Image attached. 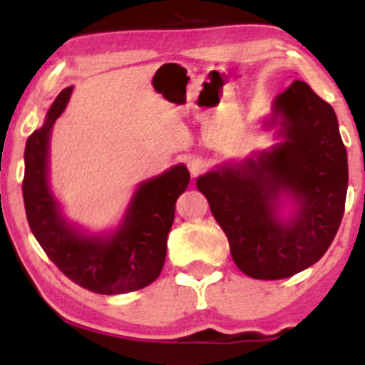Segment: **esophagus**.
Instances as JSON below:
<instances>
[{"mask_svg":"<svg viewBox=\"0 0 365 365\" xmlns=\"http://www.w3.org/2000/svg\"><path fill=\"white\" fill-rule=\"evenodd\" d=\"M187 166H188V171H190L192 177L195 178V177H199L200 173H204V170H206V161L199 156H190V158H187Z\"/></svg>","mask_w":365,"mask_h":365,"instance_id":"obj_1","label":"esophagus"}]
</instances>
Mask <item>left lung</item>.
I'll return each mask as SVG.
<instances>
[{"mask_svg": "<svg viewBox=\"0 0 365 365\" xmlns=\"http://www.w3.org/2000/svg\"><path fill=\"white\" fill-rule=\"evenodd\" d=\"M282 144L242 165H225L197 178L238 269L255 279H282L307 269L329 249L340 228L349 163L333 108L295 81L274 99ZM283 196L295 217L277 216Z\"/></svg>", "mask_w": 365, "mask_h": 365, "instance_id": "8db88e82", "label": "left lung"}]
</instances>
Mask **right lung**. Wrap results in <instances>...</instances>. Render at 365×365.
Masks as SVG:
<instances>
[{"label": "right lung", "instance_id": "right-lung-1", "mask_svg": "<svg viewBox=\"0 0 365 365\" xmlns=\"http://www.w3.org/2000/svg\"><path fill=\"white\" fill-rule=\"evenodd\" d=\"M72 89L58 94L44 125L25 145L22 192L29 226L58 269L86 290L103 295L140 290L161 274L175 202L185 192L190 175L185 166L177 165L142 182L113 235H86L73 228L48 183L49 135Z\"/></svg>", "mask_w": 365, "mask_h": 365}]
</instances>
